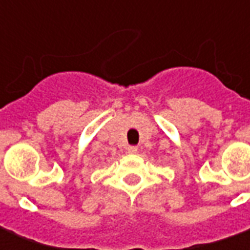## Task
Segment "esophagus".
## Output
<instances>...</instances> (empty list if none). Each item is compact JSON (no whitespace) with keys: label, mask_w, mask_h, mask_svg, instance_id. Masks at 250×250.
<instances>
[{"label":"esophagus","mask_w":250,"mask_h":250,"mask_svg":"<svg viewBox=\"0 0 250 250\" xmlns=\"http://www.w3.org/2000/svg\"><path fill=\"white\" fill-rule=\"evenodd\" d=\"M136 151H138V147H135V146L127 147V152H128V154H135Z\"/></svg>","instance_id":"esophagus-1"}]
</instances>
